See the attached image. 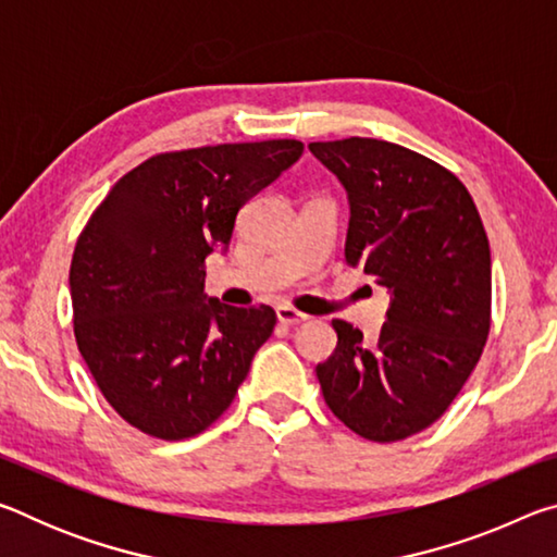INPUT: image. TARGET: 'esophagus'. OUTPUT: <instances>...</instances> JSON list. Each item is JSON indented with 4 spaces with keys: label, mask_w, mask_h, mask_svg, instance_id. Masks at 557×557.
Returning a JSON list of instances; mask_svg holds the SVG:
<instances>
[{
    "label": "esophagus",
    "mask_w": 557,
    "mask_h": 557,
    "mask_svg": "<svg viewBox=\"0 0 557 557\" xmlns=\"http://www.w3.org/2000/svg\"><path fill=\"white\" fill-rule=\"evenodd\" d=\"M277 319L282 326H299V324H305L309 317L301 314L295 307H277Z\"/></svg>",
    "instance_id": "esophagus-1"
}]
</instances>
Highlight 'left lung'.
<instances>
[{
    "label": "left lung",
    "mask_w": 557,
    "mask_h": 557,
    "mask_svg": "<svg viewBox=\"0 0 557 557\" xmlns=\"http://www.w3.org/2000/svg\"><path fill=\"white\" fill-rule=\"evenodd\" d=\"M346 186V262L391 292L379 342L334 319L336 348L317 366L324 400L371 442L440 420L482 358L492 329V252L459 178L408 147L371 137L312 143Z\"/></svg>",
    "instance_id": "1"
}]
</instances>
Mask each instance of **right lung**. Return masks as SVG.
<instances>
[{
	"mask_svg": "<svg viewBox=\"0 0 557 557\" xmlns=\"http://www.w3.org/2000/svg\"><path fill=\"white\" fill-rule=\"evenodd\" d=\"M301 152L299 139H265L154 154L92 211L71 260L73 334L132 428L186 440L231 408L277 314L206 299V258Z\"/></svg>",
	"mask_w": 557,
	"mask_h": 557,
	"instance_id": "obj_1",
	"label": "right lung"
}]
</instances>
